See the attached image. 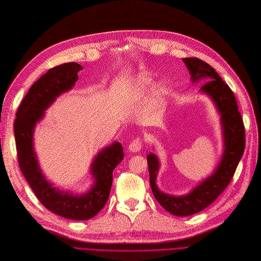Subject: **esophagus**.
<instances>
[{
    "label": "esophagus",
    "instance_id": "1",
    "mask_svg": "<svg viewBox=\"0 0 261 261\" xmlns=\"http://www.w3.org/2000/svg\"><path fill=\"white\" fill-rule=\"evenodd\" d=\"M141 145H143V140H140L139 138H137V139H135V140H133L132 143L129 144V146H128V150H129L130 152L136 153V152L140 151Z\"/></svg>",
    "mask_w": 261,
    "mask_h": 261
}]
</instances>
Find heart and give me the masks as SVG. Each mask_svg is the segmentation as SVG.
<instances>
[{"label": "heart", "mask_w": 261, "mask_h": 261, "mask_svg": "<svg viewBox=\"0 0 261 261\" xmlns=\"http://www.w3.org/2000/svg\"><path fill=\"white\" fill-rule=\"evenodd\" d=\"M152 83L153 80L151 76L146 73H139L125 82L124 90L128 93H134L137 94V96H140V94H143L149 87L152 85ZM167 96V87L160 83L154 84L148 94V101L145 110L146 114L149 116H152L159 112V110L164 105Z\"/></svg>", "instance_id": "b5f03b06"}]
</instances>
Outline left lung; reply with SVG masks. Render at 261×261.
I'll return each mask as SVG.
<instances>
[{
    "mask_svg": "<svg viewBox=\"0 0 261 261\" xmlns=\"http://www.w3.org/2000/svg\"><path fill=\"white\" fill-rule=\"evenodd\" d=\"M191 75L192 84L206 81L199 92L207 96L220 116L223 150L216 169L185 195H170L156 185L160 160L153 152L147 155L150 186L161 206L176 217L195 215L215 201L230 183L245 149V129L239 107L232 90L219 76L215 68L197 58L181 59Z\"/></svg>",
    "mask_w": 261,
    "mask_h": 261,
    "instance_id": "1",
    "label": "left lung"
}]
</instances>
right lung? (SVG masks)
Wrapping results in <instances>:
<instances>
[{"instance_id":"right-lung-1","label":"right lung","mask_w":261,"mask_h":261,"mask_svg":"<svg viewBox=\"0 0 261 261\" xmlns=\"http://www.w3.org/2000/svg\"><path fill=\"white\" fill-rule=\"evenodd\" d=\"M81 69L82 66L77 63H66L49 69L31 86L21 101L14 123L19 167L37 198L55 215L78 221L91 219L107 203L113 170L124 158L121 143L114 141L93 156L89 169L93 183L88 191L78 194L55 187L46 178L38 161L34 135L46 110L61 94L73 89Z\"/></svg>"}]
</instances>
